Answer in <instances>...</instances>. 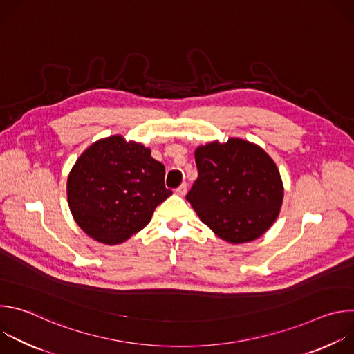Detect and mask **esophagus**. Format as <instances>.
Listing matches in <instances>:
<instances>
[{
    "label": "esophagus",
    "mask_w": 354,
    "mask_h": 354,
    "mask_svg": "<svg viewBox=\"0 0 354 354\" xmlns=\"http://www.w3.org/2000/svg\"><path fill=\"white\" fill-rule=\"evenodd\" d=\"M186 190H187V185H186V183H182L179 187H176V194L185 196V194H186Z\"/></svg>",
    "instance_id": "obj_1"
}]
</instances>
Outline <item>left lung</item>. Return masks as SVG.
<instances>
[{
    "label": "left lung",
    "instance_id": "obj_1",
    "mask_svg": "<svg viewBox=\"0 0 354 354\" xmlns=\"http://www.w3.org/2000/svg\"><path fill=\"white\" fill-rule=\"evenodd\" d=\"M194 160L198 175L186 200L201 221L231 243L254 241L269 230L281 207L283 183L259 145L214 141L198 147Z\"/></svg>",
    "mask_w": 354,
    "mask_h": 354
}]
</instances>
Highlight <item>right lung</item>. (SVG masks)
Returning a JSON list of instances; mask_svg holds the SVG:
<instances>
[{"label":"right lung","mask_w":354,"mask_h":354,"mask_svg":"<svg viewBox=\"0 0 354 354\" xmlns=\"http://www.w3.org/2000/svg\"><path fill=\"white\" fill-rule=\"evenodd\" d=\"M165 167L138 142L112 136L93 142L67 180L68 206L91 238L116 245L142 230L156 207L172 194Z\"/></svg>","instance_id":"obj_1"}]
</instances>
